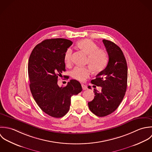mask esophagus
Returning <instances> with one entry per match:
<instances>
[{"label": "esophagus", "mask_w": 152, "mask_h": 152, "mask_svg": "<svg viewBox=\"0 0 152 152\" xmlns=\"http://www.w3.org/2000/svg\"><path fill=\"white\" fill-rule=\"evenodd\" d=\"M82 89H83V90H86L87 89H88V88H87V86H86V85H85L84 84H82Z\"/></svg>", "instance_id": "1"}]
</instances>
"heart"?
<instances>
[{
	"mask_svg": "<svg viewBox=\"0 0 152 152\" xmlns=\"http://www.w3.org/2000/svg\"><path fill=\"white\" fill-rule=\"evenodd\" d=\"M77 48L88 55L87 63L89 65L94 73H99L103 71L109 61L108 54L103 49H98L96 43L89 39H82L77 43ZM72 50L68 49L64 55V62L70 65L72 62ZM91 69L88 67H76L71 72L72 77L83 82L91 74Z\"/></svg>",
	"mask_w": 152,
	"mask_h": 152,
	"instance_id": "obj_1",
	"label": "heart"
}]
</instances>
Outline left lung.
<instances>
[{"instance_id": "1", "label": "left lung", "mask_w": 152, "mask_h": 152, "mask_svg": "<svg viewBox=\"0 0 152 152\" xmlns=\"http://www.w3.org/2000/svg\"><path fill=\"white\" fill-rule=\"evenodd\" d=\"M103 43L109 61L106 67L91 80L92 84L102 87V91L99 92L94 89L95 96L88 103L91 112L99 117L107 116L116 110L125 95L127 82V66L121 49L110 40L103 39Z\"/></svg>"}]
</instances>
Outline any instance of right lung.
Here are the masks:
<instances>
[{
    "mask_svg": "<svg viewBox=\"0 0 152 152\" xmlns=\"http://www.w3.org/2000/svg\"><path fill=\"white\" fill-rule=\"evenodd\" d=\"M72 43L61 38L46 39L34 47L28 62L31 94L43 112L56 118L68 112L71 97L82 91L76 80H70L65 87L58 85L59 77L66 71L65 53Z\"/></svg>",
    "mask_w": 152,
    "mask_h": 152,
    "instance_id": "obj_1",
    "label": "right lung"
}]
</instances>
